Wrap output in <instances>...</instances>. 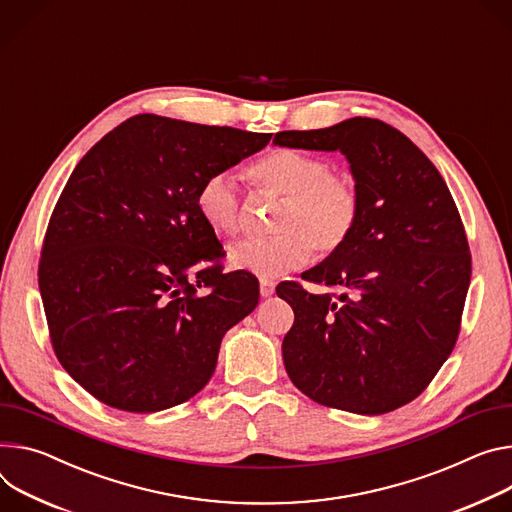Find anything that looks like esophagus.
<instances>
[{"instance_id":"esophagus-1","label":"esophagus","mask_w":512,"mask_h":512,"mask_svg":"<svg viewBox=\"0 0 512 512\" xmlns=\"http://www.w3.org/2000/svg\"><path fill=\"white\" fill-rule=\"evenodd\" d=\"M273 292H275V284L273 282H269V280H261L259 282V294L263 298H269Z\"/></svg>"}]
</instances>
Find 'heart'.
I'll return each instance as SVG.
<instances>
[{
	"instance_id": "obj_1",
	"label": "heart",
	"mask_w": 512,
	"mask_h": 512,
	"mask_svg": "<svg viewBox=\"0 0 512 512\" xmlns=\"http://www.w3.org/2000/svg\"><path fill=\"white\" fill-rule=\"evenodd\" d=\"M331 169L327 159L296 149H273L253 161L247 175L255 188L284 196L273 220L277 235L232 245L230 265L277 277L306 265L312 247L320 257L341 251L359 224L361 192L353 177ZM196 208L220 237L241 230V194L228 173H214L202 181Z\"/></svg>"
}]
</instances>
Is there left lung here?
<instances>
[{
    "mask_svg": "<svg viewBox=\"0 0 512 512\" xmlns=\"http://www.w3.org/2000/svg\"><path fill=\"white\" fill-rule=\"evenodd\" d=\"M275 145L341 151L361 192L347 245L302 280L339 294L277 286L294 310L284 365L322 406L384 414L423 394L451 355L472 277L459 210L437 167L376 118L284 130Z\"/></svg>",
    "mask_w": 512,
    "mask_h": 512,
    "instance_id": "8db88e82",
    "label": "left lung"
}]
</instances>
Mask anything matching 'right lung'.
<instances>
[{
    "mask_svg": "<svg viewBox=\"0 0 512 512\" xmlns=\"http://www.w3.org/2000/svg\"><path fill=\"white\" fill-rule=\"evenodd\" d=\"M269 141L138 114L79 161L46 226L38 286L55 355L91 396L147 414L208 384L259 284L222 271L226 253L196 196L206 177Z\"/></svg>",
    "mask_w": 512,
    "mask_h": 512,
    "instance_id": "right-lung-1",
    "label": "right lung"
}]
</instances>
